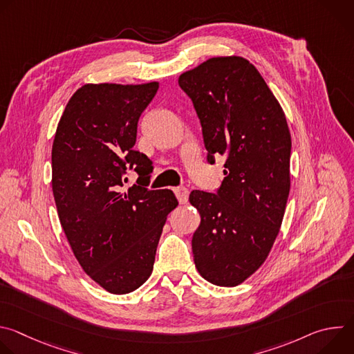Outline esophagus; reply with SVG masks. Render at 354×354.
<instances>
[{
	"label": "esophagus",
	"instance_id": "34e87169",
	"mask_svg": "<svg viewBox=\"0 0 354 354\" xmlns=\"http://www.w3.org/2000/svg\"><path fill=\"white\" fill-rule=\"evenodd\" d=\"M174 192L176 194V198L179 200V203L185 205L186 201H187V197H189V190L186 187H183V186H178V187L174 189Z\"/></svg>",
	"mask_w": 354,
	"mask_h": 354
}]
</instances>
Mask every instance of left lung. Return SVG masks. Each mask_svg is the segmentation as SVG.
Here are the masks:
<instances>
[{"instance_id": "left-lung-1", "label": "left lung", "mask_w": 354, "mask_h": 354, "mask_svg": "<svg viewBox=\"0 0 354 354\" xmlns=\"http://www.w3.org/2000/svg\"><path fill=\"white\" fill-rule=\"evenodd\" d=\"M178 82L200 119L207 162L225 158L220 189L189 196L201 218L192 238L194 265L207 281L234 287L262 266L280 231L290 193L287 120L242 57L209 59Z\"/></svg>"}]
</instances>
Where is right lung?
<instances>
[{
  "label": "right lung",
  "mask_w": 354,
  "mask_h": 354,
  "mask_svg": "<svg viewBox=\"0 0 354 354\" xmlns=\"http://www.w3.org/2000/svg\"><path fill=\"white\" fill-rule=\"evenodd\" d=\"M158 86H81L53 141L52 186L62 227L84 272L112 294L137 290L153 273L162 228L178 206L172 190L145 187L153 165L133 148L138 119ZM133 167L138 185L122 194Z\"/></svg>",
  "instance_id": "1"
}]
</instances>
